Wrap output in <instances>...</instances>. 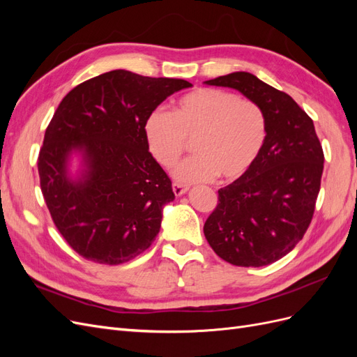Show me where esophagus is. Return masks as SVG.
<instances>
[{
	"instance_id": "34e87169",
	"label": "esophagus",
	"mask_w": 357,
	"mask_h": 357,
	"mask_svg": "<svg viewBox=\"0 0 357 357\" xmlns=\"http://www.w3.org/2000/svg\"><path fill=\"white\" fill-rule=\"evenodd\" d=\"M172 190H174L176 197H181L183 193H186V192L189 190V188H188V186H183V185H180V183H174V185H172Z\"/></svg>"
}]
</instances>
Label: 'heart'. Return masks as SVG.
I'll list each match as a JSON object with an SVG mask.
<instances>
[{"label": "heart", "instance_id": "heart-1", "mask_svg": "<svg viewBox=\"0 0 357 357\" xmlns=\"http://www.w3.org/2000/svg\"><path fill=\"white\" fill-rule=\"evenodd\" d=\"M150 152L164 168L176 165L193 142V153L174 169L181 183L238 178L253 167L266 138V121L259 105L232 92L202 88L178 100L174 114L150 113L144 123Z\"/></svg>", "mask_w": 357, "mask_h": 357}]
</instances>
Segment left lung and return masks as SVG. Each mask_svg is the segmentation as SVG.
<instances>
[{
  "label": "left lung",
  "instance_id": "left-lung-1",
  "mask_svg": "<svg viewBox=\"0 0 357 357\" xmlns=\"http://www.w3.org/2000/svg\"><path fill=\"white\" fill-rule=\"evenodd\" d=\"M204 83L241 92L266 121L261 155L245 174L219 189V204L204 235L226 262L269 265L294 250L314 213L325 162L314 123L291 96L250 73Z\"/></svg>",
  "mask_w": 357,
  "mask_h": 357
}]
</instances>
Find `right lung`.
<instances>
[{
	"label": "right lung",
	"mask_w": 357,
	"mask_h": 357,
	"mask_svg": "<svg viewBox=\"0 0 357 357\" xmlns=\"http://www.w3.org/2000/svg\"><path fill=\"white\" fill-rule=\"evenodd\" d=\"M190 86L114 70L61 101L40 150V186L58 231L88 261L123 264L155 241L164 205L176 197L149 152L144 123L162 101Z\"/></svg>",
	"instance_id": "right-lung-1"
}]
</instances>
